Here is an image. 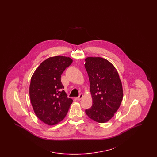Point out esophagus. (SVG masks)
<instances>
[{"label":"esophagus","instance_id":"obj_1","mask_svg":"<svg viewBox=\"0 0 157 157\" xmlns=\"http://www.w3.org/2000/svg\"><path fill=\"white\" fill-rule=\"evenodd\" d=\"M83 94H79V97H78L76 98V99L77 100H81V99H82V98H83Z\"/></svg>","mask_w":157,"mask_h":157}]
</instances>
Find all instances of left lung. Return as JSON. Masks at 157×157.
I'll use <instances>...</instances> for the list:
<instances>
[{"label":"left lung","mask_w":157,"mask_h":157,"mask_svg":"<svg viewBox=\"0 0 157 157\" xmlns=\"http://www.w3.org/2000/svg\"><path fill=\"white\" fill-rule=\"evenodd\" d=\"M85 62L93 100L92 106L85 112L90 119L105 123L113 117L122 101L120 76L112 63L105 59L88 57Z\"/></svg>","instance_id":"left-lung-1"}]
</instances>
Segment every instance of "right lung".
<instances>
[{"label": "right lung", "instance_id": "right-lung-1", "mask_svg": "<svg viewBox=\"0 0 157 157\" xmlns=\"http://www.w3.org/2000/svg\"><path fill=\"white\" fill-rule=\"evenodd\" d=\"M72 63L70 58L56 56L42 62L32 75L30 101L38 118L49 125L59 123L67 115L73 100L63 89L61 75Z\"/></svg>", "mask_w": 157, "mask_h": 157}]
</instances>
